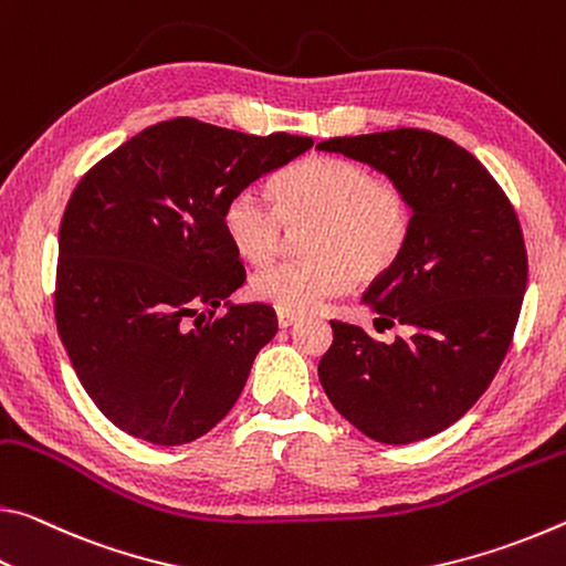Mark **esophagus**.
<instances>
[{"instance_id": "obj_1", "label": "esophagus", "mask_w": 566, "mask_h": 566, "mask_svg": "<svg viewBox=\"0 0 566 566\" xmlns=\"http://www.w3.org/2000/svg\"><path fill=\"white\" fill-rule=\"evenodd\" d=\"M301 321V316H295V313H285V311H277V326L281 328H291L295 323Z\"/></svg>"}]
</instances>
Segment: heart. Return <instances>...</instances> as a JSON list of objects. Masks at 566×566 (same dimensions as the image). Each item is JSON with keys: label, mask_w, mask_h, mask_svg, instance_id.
Segmentation results:
<instances>
[{"label": "heart", "mask_w": 566, "mask_h": 566, "mask_svg": "<svg viewBox=\"0 0 566 566\" xmlns=\"http://www.w3.org/2000/svg\"><path fill=\"white\" fill-rule=\"evenodd\" d=\"M273 192L275 208L250 188L233 192L222 206V230L245 261L265 263L281 250L285 228L311 222L303 233L308 255L250 277L253 298L275 311L301 316L344 293L354 277L378 281L409 243V196L346 157H305L277 175Z\"/></svg>", "instance_id": "obj_1"}]
</instances>
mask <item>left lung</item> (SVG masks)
Masks as SVG:
<instances>
[{"label":"left lung","mask_w":566,"mask_h":566,"mask_svg":"<svg viewBox=\"0 0 566 566\" xmlns=\"http://www.w3.org/2000/svg\"><path fill=\"white\" fill-rule=\"evenodd\" d=\"M316 147L370 165L411 202L406 250L364 295L376 323H401L409 336L378 344L364 328L331 321L321 386L368 439H429L479 401L512 344L530 273L516 212L474 155L429 129Z\"/></svg>","instance_id":"8db88e82"}]
</instances>
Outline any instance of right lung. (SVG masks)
<instances>
[{
  "instance_id": "add662e5",
  "label": "right lung",
  "mask_w": 566,
  "mask_h": 566,
  "mask_svg": "<svg viewBox=\"0 0 566 566\" xmlns=\"http://www.w3.org/2000/svg\"><path fill=\"white\" fill-rule=\"evenodd\" d=\"M311 145L175 117L77 182L60 226L54 318L80 384L117 429L180 447L233 409L277 321L271 305L228 301L245 268L222 206Z\"/></svg>"
}]
</instances>
